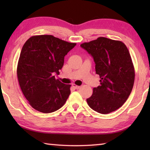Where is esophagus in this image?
<instances>
[{"mask_svg": "<svg viewBox=\"0 0 150 150\" xmlns=\"http://www.w3.org/2000/svg\"><path fill=\"white\" fill-rule=\"evenodd\" d=\"M72 86H73V87H74L75 88H76V89H78V88H80V86L77 85H75V84H73V85H72Z\"/></svg>", "mask_w": 150, "mask_h": 150, "instance_id": "34e87169", "label": "esophagus"}]
</instances>
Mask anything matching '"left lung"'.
I'll return each mask as SVG.
<instances>
[{
	"mask_svg": "<svg viewBox=\"0 0 150 150\" xmlns=\"http://www.w3.org/2000/svg\"><path fill=\"white\" fill-rule=\"evenodd\" d=\"M92 55L100 85L87 99L97 112L108 114L122 106L132 90L135 71L130 53L122 42L104 37L81 44Z\"/></svg>",
	"mask_w": 150,
	"mask_h": 150,
	"instance_id": "obj_1",
	"label": "left lung"
}]
</instances>
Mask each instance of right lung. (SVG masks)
I'll list each match as a JSON object with an SVG mask.
<instances>
[{"label":"right lung","mask_w":150,"mask_h":150,"mask_svg":"<svg viewBox=\"0 0 150 150\" xmlns=\"http://www.w3.org/2000/svg\"><path fill=\"white\" fill-rule=\"evenodd\" d=\"M76 45L52 35H33L25 42L17 66L20 88L32 108L43 113L56 111L64 105L71 85L55 78L64 57Z\"/></svg>","instance_id":"add662e5"}]
</instances>
